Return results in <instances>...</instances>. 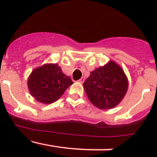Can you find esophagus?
I'll return each mask as SVG.
<instances>
[{
    "mask_svg": "<svg viewBox=\"0 0 157 157\" xmlns=\"http://www.w3.org/2000/svg\"><path fill=\"white\" fill-rule=\"evenodd\" d=\"M84 81H85V78H84V77H82L81 78H80V79L78 80V82L83 83V82H84Z\"/></svg>",
    "mask_w": 157,
    "mask_h": 157,
    "instance_id": "obj_1",
    "label": "esophagus"
}]
</instances>
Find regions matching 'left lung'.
<instances>
[{"instance_id": "left-lung-1", "label": "left lung", "mask_w": 157, "mask_h": 157, "mask_svg": "<svg viewBox=\"0 0 157 157\" xmlns=\"http://www.w3.org/2000/svg\"><path fill=\"white\" fill-rule=\"evenodd\" d=\"M83 86L94 106L100 109H111L124 98L128 81L121 67L114 61H109L93 71Z\"/></svg>"}]
</instances>
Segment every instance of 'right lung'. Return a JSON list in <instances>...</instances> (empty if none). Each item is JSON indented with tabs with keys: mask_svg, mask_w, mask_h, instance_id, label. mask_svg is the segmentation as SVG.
Listing matches in <instances>:
<instances>
[{
	"mask_svg": "<svg viewBox=\"0 0 157 157\" xmlns=\"http://www.w3.org/2000/svg\"><path fill=\"white\" fill-rule=\"evenodd\" d=\"M73 84L56 63H46L34 69L28 78L29 91L38 102L51 104L57 101Z\"/></svg>",
	"mask_w": 157,
	"mask_h": 157,
	"instance_id": "1",
	"label": "right lung"
}]
</instances>
